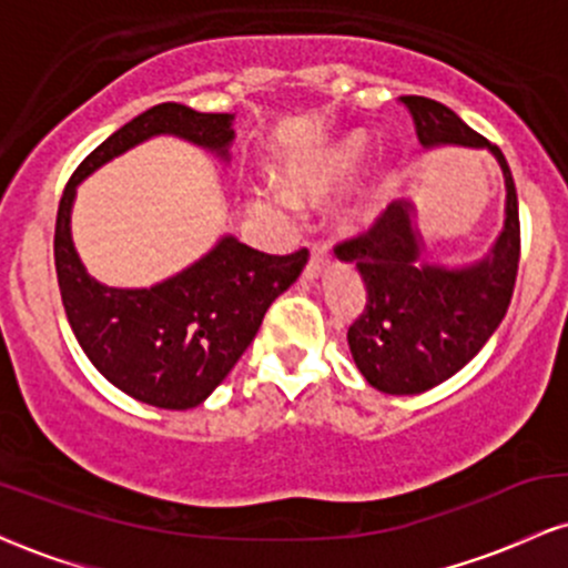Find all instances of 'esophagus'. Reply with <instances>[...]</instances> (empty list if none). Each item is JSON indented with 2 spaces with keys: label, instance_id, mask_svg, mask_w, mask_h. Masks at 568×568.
Instances as JSON below:
<instances>
[{
  "label": "esophagus",
  "instance_id": "1",
  "mask_svg": "<svg viewBox=\"0 0 568 568\" xmlns=\"http://www.w3.org/2000/svg\"><path fill=\"white\" fill-rule=\"evenodd\" d=\"M325 253H328L325 243H312L310 245V262H306V266H304V277L306 280H315L317 275H321L323 266H325Z\"/></svg>",
  "mask_w": 568,
  "mask_h": 568
}]
</instances>
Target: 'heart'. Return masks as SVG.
<instances>
[{"instance_id":"obj_1","label":"heart","mask_w":568,"mask_h":568,"mask_svg":"<svg viewBox=\"0 0 568 568\" xmlns=\"http://www.w3.org/2000/svg\"><path fill=\"white\" fill-rule=\"evenodd\" d=\"M368 141L366 135L352 133L347 139H342L331 149L328 154L315 165L306 168H288L283 173L285 181V192L283 189H253L251 192V207L258 211L262 216L277 219V221H288L296 211V200H321L328 192L342 184L347 175L361 165L363 158H366ZM376 207H379V194L376 192H366L357 197V202H352L347 211L342 213V224L347 230H355V226L368 224L374 219Z\"/></svg>"}]
</instances>
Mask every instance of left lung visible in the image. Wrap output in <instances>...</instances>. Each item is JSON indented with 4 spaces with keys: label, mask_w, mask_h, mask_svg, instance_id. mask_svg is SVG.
Listing matches in <instances>:
<instances>
[{
    "label": "left lung",
    "mask_w": 568,
    "mask_h": 568,
    "mask_svg": "<svg viewBox=\"0 0 568 568\" xmlns=\"http://www.w3.org/2000/svg\"><path fill=\"white\" fill-rule=\"evenodd\" d=\"M425 149H488L505 175V226L491 251L473 264L425 258V240L410 200H395L361 237L336 245L366 283V306L349 325L352 361L371 387L419 395L446 382L478 355L510 306L520 258L518 194L499 146L488 143L433 98L403 95Z\"/></svg>",
    "instance_id": "obj_1"
}]
</instances>
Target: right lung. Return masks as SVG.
Instances as JSON below:
<instances>
[{
	"label": "right lung",
	"mask_w": 568,
	"mask_h": 568,
	"mask_svg": "<svg viewBox=\"0 0 568 568\" xmlns=\"http://www.w3.org/2000/svg\"><path fill=\"white\" fill-rule=\"evenodd\" d=\"M232 122L234 114L158 103L82 160L58 205L55 272L71 331L90 363L146 406H200L253 342L270 304L302 275L306 251L270 256L224 234L205 256L162 283L112 288L88 275L71 240L77 186L154 135H175L230 162Z\"/></svg>",
	"instance_id": "obj_1"
}]
</instances>
